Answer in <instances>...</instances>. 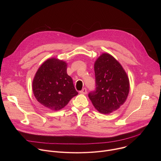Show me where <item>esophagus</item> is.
Returning a JSON list of instances; mask_svg holds the SVG:
<instances>
[{"instance_id": "esophagus-1", "label": "esophagus", "mask_w": 161, "mask_h": 161, "mask_svg": "<svg viewBox=\"0 0 161 161\" xmlns=\"http://www.w3.org/2000/svg\"><path fill=\"white\" fill-rule=\"evenodd\" d=\"M80 93L81 94H86V93H87L86 88H83L80 92Z\"/></svg>"}]
</instances>
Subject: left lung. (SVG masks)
<instances>
[{"instance_id": "left-lung-1", "label": "left lung", "mask_w": 161, "mask_h": 161, "mask_svg": "<svg viewBox=\"0 0 161 161\" xmlns=\"http://www.w3.org/2000/svg\"><path fill=\"white\" fill-rule=\"evenodd\" d=\"M96 88L88 94L95 108L109 114L125 102L129 92V80L122 65L108 53H102L94 63Z\"/></svg>"}]
</instances>
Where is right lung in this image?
Segmentation results:
<instances>
[{"label":"right lung","instance_id":"add662e5","mask_svg":"<svg viewBox=\"0 0 161 161\" xmlns=\"http://www.w3.org/2000/svg\"><path fill=\"white\" fill-rule=\"evenodd\" d=\"M32 90L40 104L54 111L64 108L78 94L67 73V63L56 58L47 59L39 67L32 81Z\"/></svg>","mask_w":161,"mask_h":161}]
</instances>
